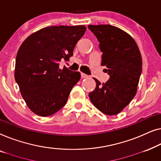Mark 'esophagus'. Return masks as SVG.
<instances>
[{
	"instance_id": "esophagus-1",
	"label": "esophagus",
	"mask_w": 161,
	"mask_h": 161,
	"mask_svg": "<svg viewBox=\"0 0 161 161\" xmlns=\"http://www.w3.org/2000/svg\"><path fill=\"white\" fill-rule=\"evenodd\" d=\"M81 78H87L88 75H87V74H85L84 73H81Z\"/></svg>"
}]
</instances>
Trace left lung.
<instances>
[{"label":"left lung","instance_id":"1","mask_svg":"<svg viewBox=\"0 0 161 161\" xmlns=\"http://www.w3.org/2000/svg\"><path fill=\"white\" fill-rule=\"evenodd\" d=\"M96 36L102 52L101 65L109 80L89 93L93 105L106 115L121 112L134 98L142 74V55L136 43L125 31L110 25H88Z\"/></svg>","mask_w":161,"mask_h":161}]
</instances>
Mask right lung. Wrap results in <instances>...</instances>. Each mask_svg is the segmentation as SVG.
<instances>
[{"instance_id": "right-lung-1", "label": "right lung", "mask_w": 161, "mask_h": 161, "mask_svg": "<svg viewBox=\"0 0 161 161\" xmlns=\"http://www.w3.org/2000/svg\"><path fill=\"white\" fill-rule=\"evenodd\" d=\"M86 27L50 26L29 36L17 52L14 78L27 106L36 114L50 116L67 102L72 88L80 80L78 71L64 67Z\"/></svg>"}]
</instances>
